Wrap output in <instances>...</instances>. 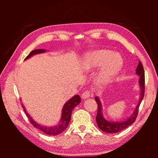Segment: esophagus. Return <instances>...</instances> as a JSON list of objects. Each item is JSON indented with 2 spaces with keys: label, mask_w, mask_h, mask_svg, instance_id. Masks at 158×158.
Returning <instances> with one entry per match:
<instances>
[{
  "label": "esophagus",
  "mask_w": 158,
  "mask_h": 158,
  "mask_svg": "<svg viewBox=\"0 0 158 158\" xmlns=\"http://www.w3.org/2000/svg\"><path fill=\"white\" fill-rule=\"evenodd\" d=\"M92 93H90L89 90H85V91L82 93V95H81V98L82 99H86V98H89L90 97V95H91Z\"/></svg>",
  "instance_id": "esophagus-1"
}]
</instances>
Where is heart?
Returning a JSON list of instances; mask_svg holds the SVG:
<instances>
[{
  "label": "heart",
  "mask_w": 158,
  "mask_h": 158,
  "mask_svg": "<svg viewBox=\"0 0 158 158\" xmlns=\"http://www.w3.org/2000/svg\"><path fill=\"white\" fill-rule=\"evenodd\" d=\"M121 57L109 50H98L89 53L84 58V67L86 70H92L102 65L97 77L99 85H105L111 81L121 69Z\"/></svg>",
  "instance_id": "1"
}]
</instances>
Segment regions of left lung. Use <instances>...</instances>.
<instances>
[{
    "label": "left lung",
    "instance_id": "1",
    "mask_svg": "<svg viewBox=\"0 0 158 158\" xmlns=\"http://www.w3.org/2000/svg\"><path fill=\"white\" fill-rule=\"evenodd\" d=\"M136 73H137L139 76V85L141 90V96H140V100L139 102L138 105L136 106V109L135 111H134L133 114L130 116L126 121H121L119 123H112L106 121V119L104 118V117L102 115V106L100 101L99 100L98 97L95 98V100L96 102L98 104V113L97 116H96V122L98 123V126L100 128L101 130H102L103 132L106 133H117L118 132L125 130V128H127L132 125L134 122L135 121L136 118H137V115H138V110L139 108V105L142 101L143 96H144V92H145V74H144V69L141 63L139 62V65L136 69Z\"/></svg>",
    "mask_w": 158,
    "mask_h": 158
}]
</instances>
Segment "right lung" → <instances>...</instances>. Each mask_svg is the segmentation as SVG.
Returning <instances> with one entry per match:
<instances>
[{
  "label": "right lung",
  "mask_w": 158,
  "mask_h": 158,
  "mask_svg": "<svg viewBox=\"0 0 158 158\" xmlns=\"http://www.w3.org/2000/svg\"><path fill=\"white\" fill-rule=\"evenodd\" d=\"M44 52H45L44 49H35V50L32 51V52L29 53L28 56H27V57L26 58V59L31 57L32 56H33L35 54L43 53ZM80 102H81V98H80V96L78 95H74L73 98H71L69 101L67 102L65 104V105L63 106V108L62 110L60 123L58 124L57 126L52 127H44L40 124H37V123L35 121H34L33 118L29 116L27 112L26 111V109L24 108V106H23V105H22V107L23 109V110H24V111L26 112V116H28L29 121H30V123L31 124H33V125L35 127L42 131V132H44L46 135L56 136V135H60V133H62L63 131L66 129L67 127H68V125L71 119L72 111H73L74 108L77 105H79Z\"/></svg>",
  "instance_id": "add662e5"
}]
</instances>
